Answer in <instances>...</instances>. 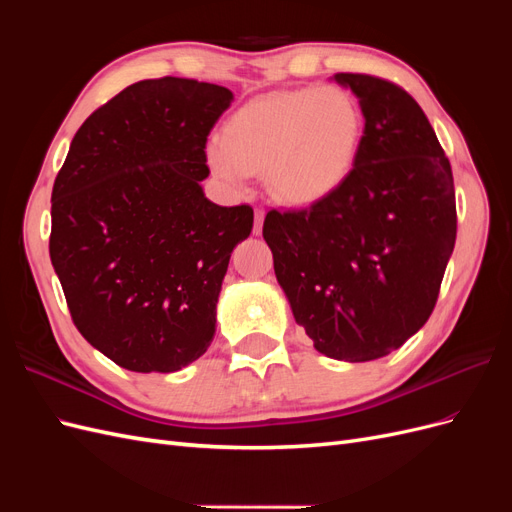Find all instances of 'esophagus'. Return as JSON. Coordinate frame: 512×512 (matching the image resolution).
Listing matches in <instances>:
<instances>
[{"instance_id": "esophagus-1", "label": "esophagus", "mask_w": 512, "mask_h": 512, "mask_svg": "<svg viewBox=\"0 0 512 512\" xmlns=\"http://www.w3.org/2000/svg\"><path fill=\"white\" fill-rule=\"evenodd\" d=\"M254 215H256V220H254V235H260V232H262V220H265V211H262V209H256L254 211Z\"/></svg>"}]
</instances>
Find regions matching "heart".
Instances as JSON below:
<instances>
[{
  "label": "heart",
  "instance_id": "heart-1",
  "mask_svg": "<svg viewBox=\"0 0 512 512\" xmlns=\"http://www.w3.org/2000/svg\"><path fill=\"white\" fill-rule=\"evenodd\" d=\"M361 136V108L348 91L301 87L239 108L226 121L222 141H213L207 153L220 177L241 179L265 170L275 198L305 205L344 181Z\"/></svg>",
  "mask_w": 512,
  "mask_h": 512
}]
</instances>
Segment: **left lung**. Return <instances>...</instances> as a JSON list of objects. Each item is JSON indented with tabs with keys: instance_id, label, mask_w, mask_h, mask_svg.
I'll list each match as a JSON object with an SVG mask.
<instances>
[{
	"instance_id": "8db88e82",
	"label": "left lung",
	"mask_w": 512,
	"mask_h": 512,
	"mask_svg": "<svg viewBox=\"0 0 512 512\" xmlns=\"http://www.w3.org/2000/svg\"><path fill=\"white\" fill-rule=\"evenodd\" d=\"M365 128L344 181L303 209H271L262 237L314 348L365 363L406 344L436 307L457 237L451 162L423 108L374 74L337 72Z\"/></svg>"
}]
</instances>
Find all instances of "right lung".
<instances>
[{
  "label": "right lung",
  "mask_w": 512,
  "mask_h": 512,
  "mask_svg": "<svg viewBox=\"0 0 512 512\" xmlns=\"http://www.w3.org/2000/svg\"><path fill=\"white\" fill-rule=\"evenodd\" d=\"M232 91L138 81L74 134L51 196L49 252L74 327L119 367L168 374L211 346L250 205L205 198L207 136Z\"/></svg>",
  "instance_id": "1"
}]
</instances>
